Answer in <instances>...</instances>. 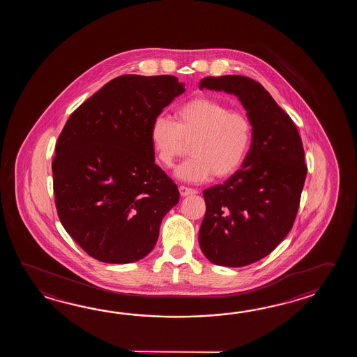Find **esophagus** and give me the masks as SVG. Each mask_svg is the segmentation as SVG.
Here are the masks:
<instances>
[{
	"label": "esophagus",
	"mask_w": 357,
	"mask_h": 357,
	"mask_svg": "<svg viewBox=\"0 0 357 357\" xmlns=\"http://www.w3.org/2000/svg\"><path fill=\"white\" fill-rule=\"evenodd\" d=\"M178 191L181 194V197H189V195H194L197 194V190L191 189V188H186V186H180Z\"/></svg>",
	"instance_id": "esophagus-1"
}]
</instances>
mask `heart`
Wrapping results in <instances>:
<instances>
[{"label": "heart", "instance_id": "heart-1", "mask_svg": "<svg viewBox=\"0 0 357 357\" xmlns=\"http://www.w3.org/2000/svg\"><path fill=\"white\" fill-rule=\"evenodd\" d=\"M175 117L176 122L165 116L153 120L151 143L165 167H171L190 144L192 157L176 168L180 180L202 183L212 176L227 178L241 167L251 143V122L243 111L195 97L178 107Z\"/></svg>", "mask_w": 357, "mask_h": 357}]
</instances>
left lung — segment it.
Listing matches in <instances>:
<instances>
[{"label": "left lung", "instance_id": "1", "mask_svg": "<svg viewBox=\"0 0 357 357\" xmlns=\"http://www.w3.org/2000/svg\"><path fill=\"white\" fill-rule=\"evenodd\" d=\"M204 88L238 97L252 137L241 168L203 191L200 249L213 264L249 266L271 254L294 226L307 174L303 142L291 117L258 82L208 76L200 82Z\"/></svg>", "mask_w": 357, "mask_h": 357}]
</instances>
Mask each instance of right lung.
<instances>
[{"instance_id":"obj_1","label":"right lung","mask_w":357,"mask_h":357,"mask_svg":"<svg viewBox=\"0 0 357 357\" xmlns=\"http://www.w3.org/2000/svg\"><path fill=\"white\" fill-rule=\"evenodd\" d=\"M183 91L176 76H119L61 131L52 162L56 209L91 258L126 264L153 250L180 192L154 162L151 126Z\"/></svg>"}]
</instances>
